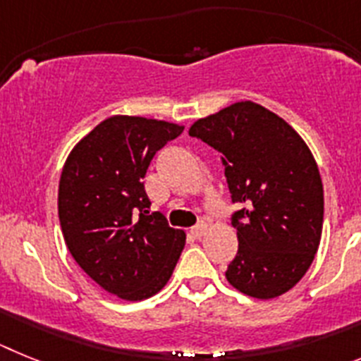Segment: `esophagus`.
Instances as JSON below:
<instances>
[{
  "instance_id": "obj_1",
  "label": "esophagus",
  "mask_w": 361,
  "mask_h": 361,
  "mask_svg": "<svg viewBox=\"0 0 361 361\" xmlns=\"http://www.w3.org/2000/svg\"><path fill=\"white\" fill-rule=\"evenodd\" d=\"M205 233H207V224H203V221H202V224L196 225V227L190 228V234H192L196 240H200V238H202Z\"/></svg>"
}]
</instances>
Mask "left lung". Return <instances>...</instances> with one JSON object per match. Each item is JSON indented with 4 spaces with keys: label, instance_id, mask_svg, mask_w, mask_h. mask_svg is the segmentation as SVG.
<instances>
[{
    "label": "left lung",
    "instance_id": "left-lung-1",
    "mask_svg": "<svg viewBox=\"0 0 361 361\" xmlns=\"http://www.w3.org/2000/svg\"><path fill=\"white\" fill-rule=\"evenodd\" d=\"M192 137L221 152L238 255L227 281L258 300L290 290L311 267L324 227V185L311 149L280 116L238 102L194 121Z\"/></svg>",
    "mask_w": 361,
    "mask_h": 361
}]
</instances>
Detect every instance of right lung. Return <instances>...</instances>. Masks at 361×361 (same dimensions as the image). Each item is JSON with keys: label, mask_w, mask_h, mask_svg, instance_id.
I'll list each match as a JSON object with an SVG mask.
<instances>
[{"label": "right lung", "mask_w": 361, "mask_h": 361, "mask_svg": "<svg viewBox=\"0 0 361 361\" xmlns=\"http://www.w3.org/2000/svg\"><path fill=\"white\" fill-rule=\"evenodd\" d=\"M183 125L142 116H111L81 137L61 171L58 214L65 243L106 293L140 302L165 287L185 233L149 214L143 178Z\"/></svg>", "instance_id": "right-lung-1"}]
</instances>
